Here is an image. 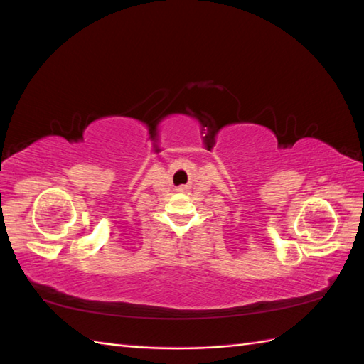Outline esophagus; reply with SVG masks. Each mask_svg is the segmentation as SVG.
<instances>
[{
	"label": "esophagus",
	"instance_id": "esophagus-1",
	"mask_svg": "<svg viewBox=\"0 0 364 364\" xmlns=\"http://www.w3.org/2000/svg\"><path fill=\"white\" fill-rule=\"evenodd\" d=\"M178 191H180V192H183V191H186V186H180V188H178Z\"/></svg>",
	"mask_w": 364,
	"mask_h": 364
}]
</instances>
